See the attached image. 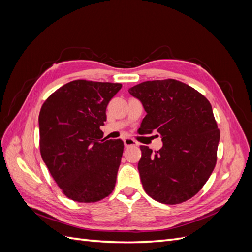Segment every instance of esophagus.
Here are the masks:
<instances>
[{
	"mask_svg": "<svg viewBox=\"0 0 252 252\" xmlns=\"http://www.w3.org/2000/svg\"><path fill=\"white\" fill-rule=\"evenodd\" d=\"M124 142V145L125 147H131V146H138V142L134 141L133 139H130V138H126L123 140Z\"/></svg>",
	"mask_w": 252,
	"mask_h": 252,
	"instance_id": "34e87169",
	"label": "esophagus"
}]
</instances>
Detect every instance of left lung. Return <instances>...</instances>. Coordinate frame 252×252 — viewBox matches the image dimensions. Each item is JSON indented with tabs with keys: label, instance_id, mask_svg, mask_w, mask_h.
<instances>
[{
	"label": "left lung",
	"instance_id": "left-lung-1",
	"mask_svg": "<svg viewBox=\"0 0 252 252\" xmlns=\"http://www.w3.org/2000/svg\"><path fill=\"white\" fill-rule=\"evenodd\" d=\"M145 111L140 134L161 135L163 147L142 146L138 164L146 193L163 204L191 199L209 179L217 163L220 130L209 101L177 80H156L128 90Z\"/></svg>",
	"mask_w": 252,
	"mask_h": 252
}]
</instances>
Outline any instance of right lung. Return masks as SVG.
<instances>
[{"label": "right lung", "instance_id": "add662e5", "mask_svg": "<svg viewBox=\"0 0 252 252\" xmlns=\"http://www.w3.org/2000/svg\"><path fill=\"white\" fill-rule=\"evenodd\" d=\"M120 83L75 80L44 102L40 116V151L58 186L70 200L94 203L116 186L123 156L122 140L103 139L106 107Z\"/></svg>", "mask_w": 252, "mask_h": 252}]
</instances>
